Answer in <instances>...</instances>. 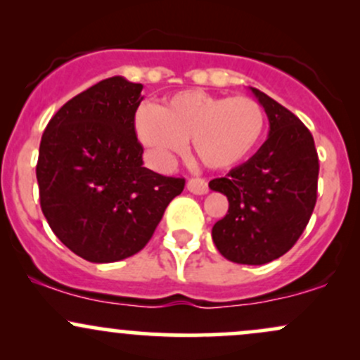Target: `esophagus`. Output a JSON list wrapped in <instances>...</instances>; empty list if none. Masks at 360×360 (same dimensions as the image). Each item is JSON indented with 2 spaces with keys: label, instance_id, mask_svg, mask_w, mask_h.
<instances>
[{
  "label": "esophagus",
  "instance_id": "1",
  "mask_svg": "<svg viewBox=\"0 0 360 360\" xmlns=\"http://www.w3.org/2000/svg\"><path fill=\"white\" fill-rule=\"evenodd\" d=\"M186 188L189 193L193 195H207L208 193V183L205 179H200V177H193L186 183Z\"/></svg>",
  "mask_w": 360,
  "mask_h": 360
}]
</instances>
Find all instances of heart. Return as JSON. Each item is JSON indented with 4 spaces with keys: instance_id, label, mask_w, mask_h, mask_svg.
I'll return each mask as SVG.
<instances>
[{
    "instance_id": "heart-1",
    "label": "heart",
    "mask_w": 360,
    "mask_h": 360,
    "mask_svg": "<svg viewBox=\"0 0 360 360\" xmlns=\"http://www.w3.org/2000/svg\"><path fill=\"white\" fill-rule=\"evenodd\" d=\"M266 114L250 97H222L188 90L159 108L141 105L135 131L157 167L165 169L191 140L195 155L208 169H231L262 141Z\"/></svg>"
}]
</instances>
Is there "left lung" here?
<instances>
[{
	"mask_svg": "<svg viewBox=\"0 0 360 360\" xmlns=\"http://www.w3.org/2000/svg\"><path fill=\"white\" fill-rule=\"evenodd\" d=\"M250 90L266 112L270 131L250 160L208 184L229 200L212 239L231 262L264 264L301 238L316 205L319 164L313 135L301 120L262 90Z\"/></svg>",
	"mask_w": 360,
	"mask_h": 360,
	"instance_id": "8db88e82",
	"label": "left lung"
}]
</instances>
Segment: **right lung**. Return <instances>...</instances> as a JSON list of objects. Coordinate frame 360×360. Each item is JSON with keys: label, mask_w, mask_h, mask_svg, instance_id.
<instances>
[{"label": "right lung", "mask_w": 360, "mask_h": 360, "mask_svg": "<svg viewBox=\"0 0 360 360\" xmlns=\"http://www.w3.org/2000/svg\"><path fill=\"white\" fill-rule=\"evenodd\" d=\"M143 85L110 77L51 117L37 160L41 208L58 239L92 263L143 250L184 179L143 167L135 112Z\"/></svg>", "instance_id": "obj_1"}]
</instances>
